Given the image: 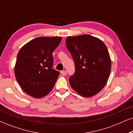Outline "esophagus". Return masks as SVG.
Instances as JSON below:
<instances>
[{"instance_id":"esophagus-1","label":"esophagus","mask_w":133,"mask_h":133,"mask_svg":"<svg viewBox=\"0 0 133 133\" xmlns=\"http://www.w3.org/2000/svg\"><path fill=\"white\" fill-rule=\"evenodd\" d=\"M61 73L62 76H65L67 74V72H66V71H61Z\"/></svg>"}]
</instances>
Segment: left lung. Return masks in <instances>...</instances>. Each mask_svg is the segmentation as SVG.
I'll list each match as a JSON object with an SVG mask.
<instances>
[{
  "label": "left lung",
  "mask_w": 133,
  "mask_h": 133,
  "mask_svg": "<svg viewBox=\"0 0 133 133\" xmlns=\"http://www.w3.org/2000/svg\"><path fill=\"white\" fill-rule=\"evenodd\" d=\"M66 48L71 54L75 72L69 82L80 95L90 97L102 90L110 76L111 59L101 40L88 34L68 37Z\"/></svg>",
  "instance_id": "left-lung-1"
}]
</instances>
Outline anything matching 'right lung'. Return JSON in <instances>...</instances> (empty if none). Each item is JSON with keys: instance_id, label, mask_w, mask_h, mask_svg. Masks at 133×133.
Masks as SVG:
<instances>
[{"instance_id": "obj_1", "label": "right lung", "mask_w": 133, "mask_h": 133, "mask_svg": "<svg viewBox=\"0 0 133 133\" xmlns=\"http://www.w3.org/2000/svg\"><path fill=\"white\" fill-rule=\"evenodd\" d=\"M61 37H39L29 42L18 52L14 68L17 82L32 97L41 98L52 90L60 72L52 69V52Z\"/></svg>"}]
</instances>
